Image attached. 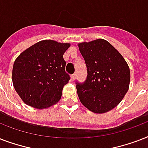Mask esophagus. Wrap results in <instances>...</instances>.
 Returning <instances> with one entry per match:
<instances>
[{"label": "esophagus", "instance_id": "34e87169", "mask_svg": "<svg viewBox=\"0 0 148 148\" xmlns=\"http://www.w3.org/2000/svg\"><path fill=\"white\" fill-rule=\"evenodd\" d=\"M71 81H74V80L76 79V74H72L71 77Z\"/></svg>", "mask_w": 148, "mask_h": 148}]
</instances>
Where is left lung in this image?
<instances>
[{
	"label": "left lung",
	"instance_id": "1",
	"mask_svg": "<svg viewBox=\"0 0 148 148\" xmlns=\"http://www.w3.org/2000/svg\"><path fill=\"white\" fill-rule=\"evenodd\" d=\"M77 46L88 74L84 83H77L79 99L95 114L108 112L119 104L128 90V64L119 51L104 39L78 43Z\"/></svg>",
	"mask_w": 148,
	"mask_h": 148
}]
</instances>
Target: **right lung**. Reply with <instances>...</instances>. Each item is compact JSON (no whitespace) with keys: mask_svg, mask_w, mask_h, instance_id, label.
I'll use <instances>...</instances> for the list:
<instances>
[{"mask_svg":"<svg viewBox=\"0 0 148 148\" xmlns=\"http://www.w3.org/2000/svg\"><path fill=\"white\" fill-rule=\"evenodd\" d=\"M70 43L43 40L24 51L14 60L12 82L16 92L27 105L47 109L60 101L69 75L63 55Z\"/></svg>","mask_w":148,"mask_h":148,"instance_id":"right-lung-1","label":"right lung"}]
</instances>
